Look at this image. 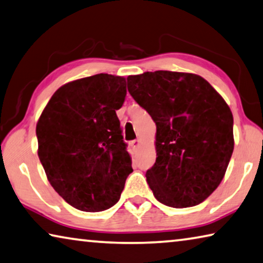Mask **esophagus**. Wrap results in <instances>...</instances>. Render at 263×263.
<instances>
[{
    "label": "esophagus",
    "instance_id": "obj_1",
    "mask_svg": "<svg viewBox=\"0 0 263 263\" xmlns=\"http://www.w3.org/2000/svg\"><path fill=\"white\" fill-rule=\"evenodd\" d=\"M130 144H131V146H132V148H137V147H138V146H139V144H140V139H138V138H137V139H135V140H132Z\"/></svg>",
    "mask_w": 263,
    "mask_h": 263
}]
</instances>
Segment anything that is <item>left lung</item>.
Returning <instances> with one entry per match:
<instances>
[{
	"label": "left lung",
	"mask_w": 263,
	"mask_h": 263,
	"mask_svg": "<svg viewBox=\"0 0 263 263\" xmlns=\"http://www.w3.org/2000/svg\"><path fill=\"white\" fill-rule=\"evenodd\" d=\"M133 99L156 123V162L146 180L158 201L199 205L218 189L234 149L232 111L195 73L154 71L127 77Z\"/></svg>",
	"instance_id": "left-lung-1"
}]
</instances>
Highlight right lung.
Segmentation results:
<instances>
[{
	"instance_id": "1",
	"label": "right lung",
	"mask_w": 263,
	"mask_h": 263,
	"mask_svg": "<svg viewBox=\"0 0 263 263\" xmlns=\"http://www.w3.org/2000/svg\"><path fill=\"white\" fill-rule=\"evenodd\" d=\"M125 97L124 77L81 78L62 85L37 122V153L50 185L79 211L109 210L133 171L116 115Z\"/></svg>"
}]
</instances>
